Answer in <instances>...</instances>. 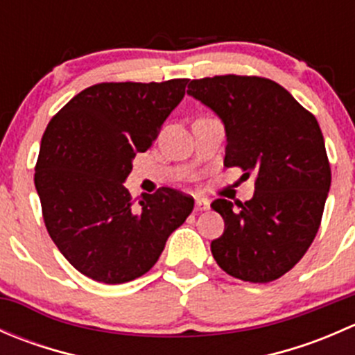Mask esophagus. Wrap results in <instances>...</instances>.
Returning a JSON list of instances; mask_svg holds the SVG:
<instances>
[{"instance_id": "obj_1", "label": "esophagus", "mask_w": 355, "mask_h": 355, "mask_svg": "<svg viewBox=\"0 0 355 355\" xmlns=\"http://www.w3.org/2000/svg\"><path fill=\"white\" fill-rule=\"evenodd\" d=\"M207 207H209V202H207V199L196 198V209L204 211V209H207Z\"/></svg>"}]
</instances>
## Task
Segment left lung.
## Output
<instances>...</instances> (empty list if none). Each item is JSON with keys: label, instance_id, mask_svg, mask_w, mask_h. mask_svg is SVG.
<instances>
[{"label": "left lung", "instance_id": "8db88e82", "mask_svg": "<svg viewBox=\"0 0 355 355\" xmlns=\"http://www.w3.org/2000/svg\"><path fill=\"white\" fill-rule=\"evenodd\" d=\"M187 94L223 120L225 166L256 175L250 200L211 202L225 221L223 235L211 242L214 261L250 284L284 277L313 244L331 185L316 116L280 84L256 75L196 78Z\"/></svg>", "mask_w": 355, "mask_h": 355}]
</instances>
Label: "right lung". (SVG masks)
I'll return each mask as SVG.
<instances>
[{"label": "right lung", "mask_w": 355, "mask_h": 355, "mask_svg": "<svg viewBox=\"0 0 355 355\" xmlns=\"http://www.w3.org/2000/svg\"><path fill=\"white\" fill-rule=\"evenodd\" d=\"M189 78L101 82L70 99L46 127L34 184L46 230L77 271L99 284L148 273L194 199L170 187L134 202L123 187L185 94Z\"/></svg>", "instance_id": "1"}]
</instances>
